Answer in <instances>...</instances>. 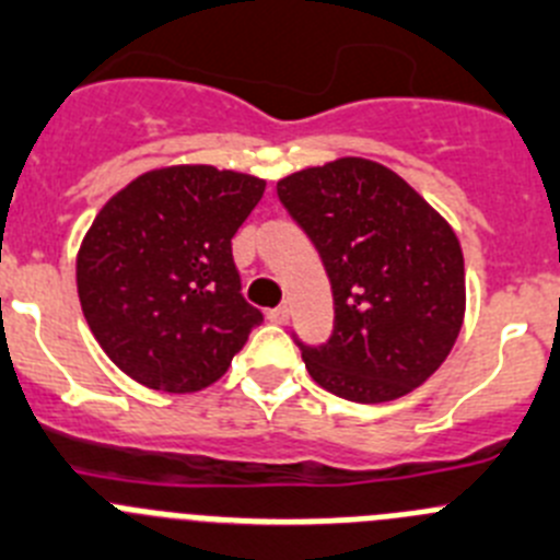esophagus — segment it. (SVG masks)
<instances>
[{
    "label": "esophagus",
    "instance_id": "obj_1",
    "mask_svg": "<svg viewBox=\"0 0 560 560\" xmlns=\"http://www.w3.org/2000/svg\"><path fill=\"white\" fill-rule=\"evenodd\" d=\"M268 320L270 324H287L290 320V310L287 306H276V310L268 312Z\"/></svg>",
    "mask_w": 560,
    "mask_h": 560
}]
</instances>
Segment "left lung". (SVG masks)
Listing matches in <instances>:
<instances>
[{
    "label": "left lung",
    "mask_w": 560,
    "mask_h": 560,
    "mask_svg": "<svg viewBox=\"0 0 560 560\" xmlns=\"http://www.w3.org/2000/svg\"><path fill=\"white\" fill-rule=\"evenodd\" d=\"M324 259L335 329L301 346L312 380L362 405L407 396L450 357L466 315L455 231L405 178L368 159H337L276 186Z\"/></svg>",
    "instance_id": "left-lung-1"
}]
</instances>
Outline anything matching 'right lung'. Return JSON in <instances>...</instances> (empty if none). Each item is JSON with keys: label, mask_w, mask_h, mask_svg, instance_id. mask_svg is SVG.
Instances as JSON below:
<instances>
[{"label": "right lung", "mask_w": 560, "mask_h": 560, "mask_svg": "<svg viewBox=\"0 0 560 560\" xmlns=\"http://www.w3.org/2000/svg\"><path fill=\"white\" fill-rule=\"evenodd\" d=\"M265 180L209 164L139 175L100 209L78 250V295L110 362L139 385L218 382L261 312L243 299L231 236Z\"/></svg>", "instance_id": "right-lung-1"}]
</instances>
